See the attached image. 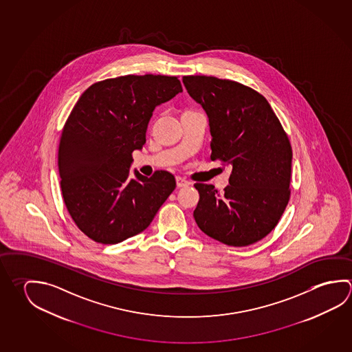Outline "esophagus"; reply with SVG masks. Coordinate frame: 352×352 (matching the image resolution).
I'll return each mask as SVG.
<instances>
[{
    "label": "esophagus",
    "mask_w": 352,
    "mask_h": 352,
    "mask_svg": "<svg viewBox=\"0 0 352 352\" xmlns=\"http://www.w3.org/2000/svg\"><path fill=\"white\" fill-rule=\"evenodd\" d=\"M177 186L178 188H183V186H188V185H190V183L186 180V179L182 178V177H177Z\"/></svg>",
    "instance_id": "1"
}]
</instances>
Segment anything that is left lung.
<instances>
[{
	"label": "left lung",
	"instance_id": "left-lung-1",
	"mask_svg": "<svg viewBox=\"0 0 352 352\" xmlns=\"http://www.w3.org/2000/svg\"><path fill=\"white\" fill-rule=\"evenodd\" d=\"M185 89L209 118L211 160L232 167L223 192L197 183L194 219L204 234L228 246L262 240L289 200L292 147L268 101L232 80L190 75Z\"/></svg>",
	"mask_w": 352,
	"mask_h": 352
}]
</instances>
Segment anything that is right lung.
<instances>
[{
	"label": "right lung",
	"mask_w": 352,
	"mask_h": 352,
	"mask_svg": "<svg viewBox=\"0 0 352 352\" xmlns=\"http://www.w3.org/2000/svg\"><path fill=\"white\" fill-rule=\"evenodd\" d=\"M183 91L177 76L126 75L99 81L78 100L62 132L58 168L63 199L87 237L115 245L142 232L175 189L166 170H135L155 107Z\"/></svg>",
	"instance_id": "1"
}]
</instances>
